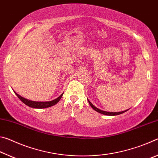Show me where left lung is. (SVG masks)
I'll list each match as a JSON object with an SVG mask.
<instances>
[{"label":"left lung","mask_w":158,"mask_h":158,"mask_svg":"<svg viewBox=\"0 0 158 158\" xmlns=\"http://www.w3.org/2000/svg\"><path fill=\"white\" fill-rule=\"evenodd\" d=\"M88 101H89V105H90V106L94 109L95 111H98V113H100L102 114H104V115H106V116H116V115H119V114H121L123 113H124V112L127 111V110H129V109H127V110H125V111H119V112H109V111H102L101 110V109H98L96 107V106H95L94 105H93V104L90 102L88 100Z\"/></svg>","instance_id":"left-lung-1"}]
</instances>
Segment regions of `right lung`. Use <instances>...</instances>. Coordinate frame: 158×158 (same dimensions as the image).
<instances>
[{"instance_id": "1", "label": "right lung", "mask_w": 158, "mask_h": 158, "mask_svg": "<svg viewBox=\"0 0 158 158\" xmlns=\"http://www.w3.org/2000/svg\"><path fill=\"white\" fill-rule=\"evenodd\" d=\"M15 94L17 95V97L20 99V100L22 102L28 106L32 108H35V109H44V108H47V107H50V106H52L53 105H55L56 104H57L59 100L62 98V96L63 95V93H62L59 97L57 98L55 100H52V101H48V102H36V101H32V100H29L28 99H26L24 98L21 97V95L17 94V93L15 92Z\"/></svg>"}]
</instances>
